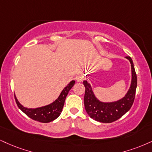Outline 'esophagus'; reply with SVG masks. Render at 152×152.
<instances>
[{
  "label": "esophagus",
  "mask_w": 152,
  "mask_h": 152,
  "mask_svg": "<svg viewBox=\"0 0 152 152\" xmlns=\"http://www.w3.org/2000/svg\"><path fill=\"white\" fill-rule=\"evenodd\" d=\"M84 79V76H83V75H81L80 76H78V77L77 78V81L78 82H81L83 81V80Z\"/></svg>",
  "instance_id": "esophagus-1"
}]
</instances>
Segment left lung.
<instances>
[{
    "label": "left lung",
    "mask_w": 152,
    "mask_h": 152,
    "mask_svg": "<svg viewBox=\"0 0 152 152\" xmlns=\"http://www.w3.org/2000/svg\"><path fill=\"white\" fill-rule=\"evenodd\" d=\"M131 63L132 83L128 92L125 96L118 101L113 103H103L95 97L90 84L86 81H83L85 86L84 105L89 116L96 121L105 123L115 122L123 116L129 110L134 100L135 93L137 86V78L132 59L129 56H126Z\"/></svg>",
    "instance_id": "8db88e82"
}]
</instances>
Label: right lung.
Listing matches in <instances>:
<instances>
[{
	"label": "right lung",
	"mask_w": 152,
	"mask_h": 152,
	"mask_svg": "<svg viewBox=\"0 0 152 152\" xmlns=\"http://www.w3.org/2000/svg\"><path fill=\"white\" fill-rule=\"evenodd\" d=\"M75 81H71L66 87L64 88L62 92L58 96V98L55 101L53 102L52 104L44 106V107H37V108H27V107H23L15 96L16 103L20 109L23 112L26 114L29 118L35 121L47 123V122H52L55 119L58 118L61 114L62 109H63L64 105L65 99L66 96L68 95L69 91L71 90V88L74 86Z\"/></svg>",
	"instance_id": "1"
}]
</instances>
